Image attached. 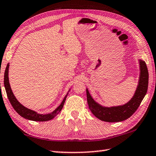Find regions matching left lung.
Masks as SVG:
<instances>
[{"mask_svg": "<svg viewBox=\"0 0 156 156\" xmlns=\"http://www.w3.org/2000/svg\"><path fill=\"white\" fill-rule=\"evenodd\" d=\"M140 77L135 93L132 99L125 105L105 108L94 101L87 88V97L88 108L94 116L108 122H117L130 118L139 107L147 91L149 74L145 62L139 60Z\"/></svg>", "mask_w": 156, "mask_h": 156, "instance_id": "8db88e82", "label": "left lung"}]
</instances>
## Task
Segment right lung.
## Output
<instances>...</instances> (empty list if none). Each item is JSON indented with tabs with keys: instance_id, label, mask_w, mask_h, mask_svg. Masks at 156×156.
Masks as SVG:
<instances>
[{
	"instance_id": "add662e5",
	"label": "right lung",
	"mask_w": 156,
	"mask_h": 156,
	"mask_svg": "<svg viewBox=\"0 0 156 156\" xmlns=\"http://www.w3.org/2000/svg\"><path fill=\"white\" fill-rule=\"evenodd\" d=\"M9 68V63L7 64V66L6 67V69H5V76H4L5 88L6 93H7V95L8 97L9 101H10L11 105L13 106V109L17 112V114H19L21 117L27 119V120H30L32 121H38V122L48 121L55 117L56 115L59 114L60 111L62 110L63 108L64 103L66 101V97L68 96V94H67L66 97H64V99L63 100L62 103H61V105L53 112H51L50 114H37L36 112L25 108V107L21 105V103L17 100V99L15 98L13 92H12L11 88L10 87V84H9V76H8Z\"/></svg>"
}]
</instances>
